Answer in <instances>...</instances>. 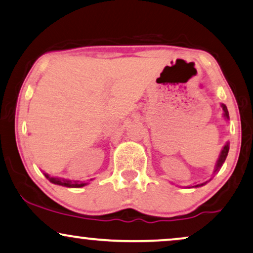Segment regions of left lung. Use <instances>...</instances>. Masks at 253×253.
<instances>
[{"label":"left lung","instance_id":"obj_1","mask_svg":"<svg viewBox=\"0 0 253 253\" xmlns=\"http://www.w3.org/2000/svg\"><path fill=\"white\" fill-rule=\"evenodd\" d=\"M220 106H222V110H223V116H224L225 119H229L228 108H226V106H225L224 104H222V105H220ZM228 153H229V142L225 143V146L223 147L222 150H220V154H219L218 160H217V162H216V165H215V170H213V172H216V171L219 170V168L222 167L223 164H224L226 156H228ZM203 184L204 183L197 184V185H195V187H200V185H203Z\"/></svg>","mask_w":253,"mask_h":253}]
</instances>
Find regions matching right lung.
Listing matches in <instances>:
<instances>
[{
    "instance_id": "obj_1",
    "label": "right lung",
    "mask_w": 253,
    "mask_h": 253,
    "mask_svg": "<svg viewBox=\"0 0 253 253\" xmlns=\"http://www.w3.org/2000/svg\"><path fill=\"white\" fill-rule=\"evenodd\" d=\"M44 175H45V177L51 182V183L63 185V187L81 188V187H84V185L87 184V183H84V182H81V181H71V180H65V178H60V177H52V176H50L49 174H46V172H44Z\"/></svg>"
}]
</instances>
